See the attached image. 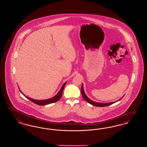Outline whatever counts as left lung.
<instances>
[{
	"instance_id": "1",
	"label": "left lung",
	"mask_w": 147,
	"mask_h": 147,
	"mask_svg": "<svg viewBox=\"0 0 147 147\" xmlns=\"http://www.w3.org/2000/svg\"><path fill=\"white\" fill-rule=\"evenodd\" d=\"M81 93H82V95L83 98H84V100H85L86 102H88V103L90 104H91L92 105H94V106H98V107H105V106H109V105H112V104H114L115 102H116L118 101L119 100H120L121 98H122L124 96H123L121 99H119L118 101H116V102H109V103H100V102H95V101H92L89 98H88L87 97V96L85 95V92H84L83 84H82V88H81Z\"/></svg>"
}]
</instances>
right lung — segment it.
<instances>
[{
  "instance_id": "add662e5",
  "label": "right lung",
  "mask_w": 147,
  "mask_h": 147,
  "mask_svg": "<svg viewBox=\"0 0 147 147\" xmlns=\"http://www.w3.org/2000/svg\"><path fill=\"white\" fill-rule=\"evenodd\" d=\"M65 84H66V82L64 83L63 86H62V88H61V89H60V90L58 92V94L56 95V96H55L53 98H49V99H47V100H34V99H32V98H28V97L26 96L25 95H24V94H23V95H24L26 98H28L29 100L31 101L32 102H33L34 103H35V104H37V105H41V106H42V105H48V104H52V103H53V102H56L58 101L61 98V96H62L63 89H64V86H65ZM20 92L22 94V92L21 91H20Z\"/></svg>"
}]
</instances>
